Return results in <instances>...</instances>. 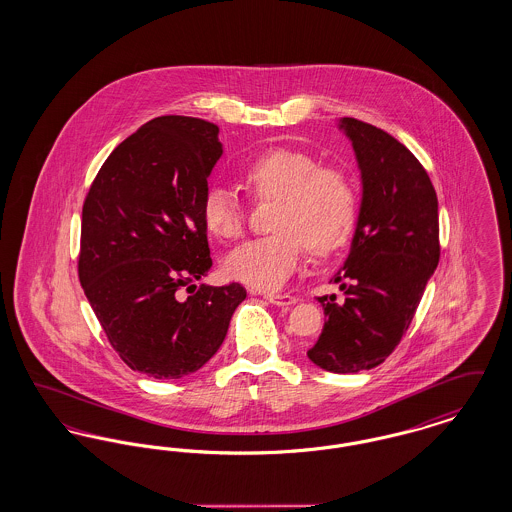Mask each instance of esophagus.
Listing matches in <instances>:
<instances>
[{
	"mask_svg": "<svg viewBox=\"0 0 512 512\" xmlns=\"http://www.w3.org/2000/svg\"><path fill=\"white\" fill-rule=\"evenodd\" d=\"M265 299L270 301L272 305H278V307H292L293 303H297V299L290 295V293H265Z\"/></svg>",
	"mask_w": 512,
	"mask_h": 512,
	"instance_id": "obj_1",
	"label": "esophagus"
}]
</instances>
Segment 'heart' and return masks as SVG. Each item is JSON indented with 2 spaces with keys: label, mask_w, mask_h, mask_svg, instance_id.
Instances as JSON below:
<instances>
[{
  "label": "heart",
  "mask_w": 512,
  "mask_h": 512,
  "mask_svg": "<svg viewBox=\"0 0 512 512\" xmlns=\"http://www.w3.org/2000/svg\"><path fill=\"white\" fill-rule=\"evenodd\" d=\"M242 180L253 197L278 199L272 222L276 232L240 245L224 261V272L245 286L278 290L299 267L305 245L315 257H328L353 236L359 217L357 190L345 172L320 167L317 157L272 147L245 165ZM201 219L219 240L244 234V209L226 188L205 192Z\"/></svg>",
  "instance_id": "obj_1"
}]
</instances>
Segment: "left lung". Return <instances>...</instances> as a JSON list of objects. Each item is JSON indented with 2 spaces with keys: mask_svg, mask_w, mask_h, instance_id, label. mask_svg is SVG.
<instances>
[{
  "mask_svg": "<svg viewBox=\"0 0 512 512\" xmlns=\"http://www.w3.org/2000/svg\"><path fill=\"white\" fill-rule=\"evenodd\" d=\"M363 176V201L349 257L322 295L324 328L307 351L315 365L349 374L382 365L413 322L439 263L438 195L426 169L388 132L345 117Z\"/></svg>",
  "mask_w": 512,
  "mask_h": 512,
  "instance_id": "8db88e82",
  "label": "left lung"
}]
</instances>
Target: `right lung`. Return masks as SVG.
<instances>
[{
	"label": "right lung",
	"instance_id": "add662e5",
	"mask_svg": "<svg viewBox=\"0 0 512 512\" xmlns=\"http://www.w3.org/2000/svg\"><path fill=\"white\" fill-rule=\"evenodd\" d=\"M220 155L217 124L157 117L113 149L84 199L82 290L111 347L149 378L199 370L245 299L236 282L194 286L213 267L201 201Z\"/></svg>",
	"mask_w": 512,
	"mask_h": 512
}]
</instances>
